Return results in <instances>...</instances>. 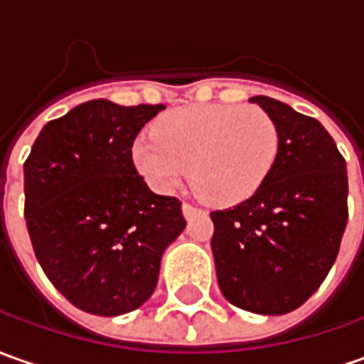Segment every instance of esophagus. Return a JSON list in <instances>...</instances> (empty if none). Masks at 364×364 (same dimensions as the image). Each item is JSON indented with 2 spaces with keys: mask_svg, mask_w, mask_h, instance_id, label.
<instances>
[{
  "mask_svg": "<svg viewBox=\"0 0 364 364\" xmlns=\"http://www.w3.org/2000/svg\"><path fill=\"white\" fill-rule=\"evenodd\" d=\"M181 211H183V217H185V219H193L195 215L201 213V209H197V207H193V205H189V203H183Z\"/></svg>",
  "mask_w": 364,
  "mask_h": 364,
  "instance_id": "34e87169",
  "label": "esophagus"
}]
</instances>
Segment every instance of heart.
I'll list each match as a JSON object with an SVG mask.
<instances>
[{
    "label": "heart",
    "instance_id": "heart-1",
    "mask_svg": "<svg viewBox=\"0 0 364 364\" xmlns=\"http://www.w3.org/2000/svg\"><path fill=\"white\" fill-rule=\"evenodd\" d=\"M139 135L131 159L153 189L169 193L191 167L195 193L213 205L241 203L263 187L275 167L281 135L273 117L255 105H191Z\"/></svg>",
    "mask_w": 364,
    "mask_h": 364
}]
</instances>
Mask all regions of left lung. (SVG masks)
<instances>
[{"label": "left lung", "mask_w": 364, "mask_h": 364, "mask_svg": "<svg viewBox=\"0 0 364 364\" xmlns=\"http://www.w3.org/2000/svg\"><path fill=\"white\" fill-rule=\"evenodd\" d=\"M281 135L263 187L231 209L213 211L217 281L231 305L285 315L328 275L347 227V163L328 131L283 101L249 99Z\"/></svg>", "instance_id": "obj_1"}]
</instances>
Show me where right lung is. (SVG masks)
I'll list each match as a JSON object with an SVG mask.
<instances>
[{
	"label": "right lung",
	"mask_w": 364,
	"mask_h": 364,
	"mask_svg": "<svg viewBox=\"0 0 364 364\" xmlns=\"http://www.w3.org/2000/svg\"><path fill=\"white\" fill-rule=\"evenodd\" d=\"M163 109L85 101L47 123L23 165L37 261L91 315L139 309L157 287L165 249L187 225L181 201L151 191L131 159L137 133Z\"/></svg>",
	"instance_id": "obj_1"
}]
</instances>
